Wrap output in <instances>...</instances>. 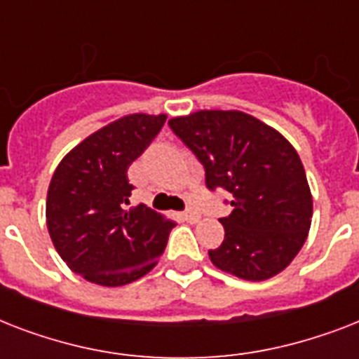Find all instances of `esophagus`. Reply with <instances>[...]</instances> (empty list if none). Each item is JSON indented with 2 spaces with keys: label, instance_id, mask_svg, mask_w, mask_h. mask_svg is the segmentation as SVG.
Listing matches in <instances>:
<instances>
[{
  "label": "esophagus",
  "instance_id": "34e87169",
  "mask_svg": "<svg viewBox=\"0 0 359 359\" xmlns=\"http://www.w3.org/2000/svg\"><path fill=\"white\" fill-rule=\"evenodd\" d=\"M182 218H184L186 222H188V224H197V222L201 219V214L191 208V210H186V212L182 214Z\"/></svg>",
  "mask_w": 359,
  "mask_h": 359
}]
</instances>
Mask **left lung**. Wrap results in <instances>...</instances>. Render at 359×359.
I'll use <instances>...</instances> for the list:
<instances>
[{
  "label": "left lung",
  "mask_w": 359,
  "mask_h": 359,
  "mask_svg": "<svg viewBox=\"0 0 359 359\" xmlns=\"http://www.w3.org/2000/svg\"><path fill=\"white\" fill-rule=\"evenodd\" d=\"M169 126L205 165L210 190L233 196L225 238L208 251L216 268L264 281L289 266L306 242L313 197L298 152L278 130L236 109H201Z\"/></svg>",
  "instance_id": "left-lung-1"
}]
</instances>
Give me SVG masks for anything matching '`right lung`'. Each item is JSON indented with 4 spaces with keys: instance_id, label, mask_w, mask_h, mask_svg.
I'll use <instances>...</instances> for the list:
<instances>
[{
    "instance_id": "add662e5",
    "label": "right lung",
    "mask_w": 359,
    "mask_h": 359,
    "mask_svg": "<svg viewBox=\"0 0 359 359\" xmlns=\"http://www.w3.org/2000/svg\"><path fill=\"white\" fill-rule=\"evenodd\" d=\"M168 115L132 114L106 124L59 162L46 197V225L72 272L123 287L156 266L175 224L145 205L130 207L128 168Z\"/></svg>"
}]
</instances>
